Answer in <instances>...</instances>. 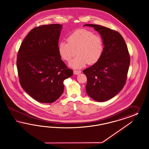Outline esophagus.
I'll use <instances>...</instances> for the list:
<instances>
[{
  "label": "esophagus",
  "instance_id": "34e87169",
  "mask_svg": "<svg viewBox=\"0 0 149 149\" xmlns=\"http://www.w3.org/2000/svg\"><path fill=\"white\" fill-rule=\"evenodd\" d=\"M81 72V70H74V74L75 75H79Z\"/></svg>",
  "mask_w": 149,
  "mask_h": 149
}]
</instances>
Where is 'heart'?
<instances>
[{
    "instance_id": "b5f03b06",
    "label": "heart",
    "mask_w": 149,
    "mask_h": 149,
    "mask_svg": "<svg viewBox=\"0 0 149 149\" xmlns=\"http://www.w3.org/2000/svg\"><path fill=\"white\" fill-rule=\"evenodd\" d=\"M67 42L61 41L58 45V52L63 60L69 62L73 68L80 69L86 64H94L102 57L104 50L103 38L86 29H80L72 32L67 38Z\"/></svg>"
}]
</instances>
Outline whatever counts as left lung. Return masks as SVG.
Here are the masks:
<instances>
[{"label": "left lung", "instance_id": "left-lung-1", "mask_svg": "<svg viewBox=\"0 0 149 149\" xmlns=\"http://www.w3.org/2000/svg\"><path fill=\"white\" fill-rule=\"evenodd\" d=\"M94 28L104 42V52L98 62L84 70L87 79L86 91L92 99L102 102L111 99L122 90L126 82L130 57L122 36L115 31L97 24Z\"/></svg>", "mask_w": 149, "mask_h": 149}]
</instances>
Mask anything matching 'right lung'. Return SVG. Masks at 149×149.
I'll list each match as a JSON object with an SVG mask.
<instances>
[{
	"instance_id": "right-lung-1",
	"label": "right lung",
	"mask_w": 149,
	"mask_h": 149,
	"mask_svg": "<svg viewBox=\"0 0 149 149\" xmlns=\"http://www.w3.org/2000/svg\"><path fill=\"white\" fill-rule=\"evenodd\" d=\"M62 25L36 27L21 45L17 68L21 86L33 99L43 103L57 100L64 91L63 81L73 75L58 52Z\"/></svg>"
}]
</instances>
